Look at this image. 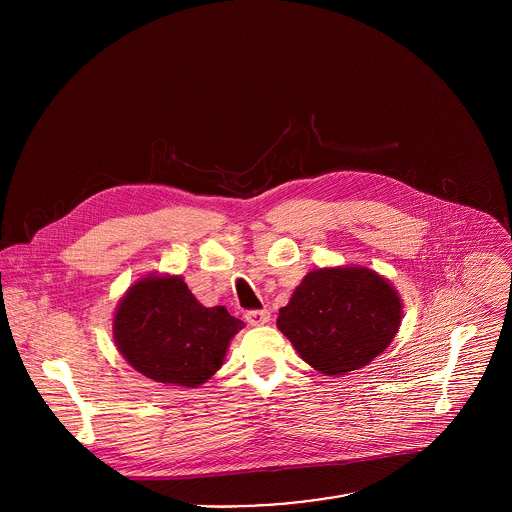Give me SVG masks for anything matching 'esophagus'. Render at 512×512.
Here are the masks:
<instances>
[{"mask_svg":"<svg viewBox=\"0 0 512 512\" xmlns=\"http://www.w3.org/2000/svg\"><path fill=\"white\" fill-rule=\"evenodd\" d=\"M244 317H246L248 325L258 327V325H266L270 321V311L268 309H252V311H246Z\"/></svg>","mask_w":512,"mask_h":512,"instance_id":"1","label":"esophagus"}]
</instances>
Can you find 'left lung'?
Returning a JSON list of instances; mask_svg holds the SVG:
<instances>
[{"mask_svg":"<svg viewBox=\"0 0 512 512\" xmlns=\"http://www.w3.org/2000/svg\"><path fill=\"white\" fill-rule=\"evenodd\" d=\"M402 301L388 280L361 266L309 272L280 309L278 329L297 355L325 376L378 357L398 333Z\"/></svg>","mask_w":512,"mask_h":512,"instance_id":"obj_1","label":"left lung"}]
</instances>
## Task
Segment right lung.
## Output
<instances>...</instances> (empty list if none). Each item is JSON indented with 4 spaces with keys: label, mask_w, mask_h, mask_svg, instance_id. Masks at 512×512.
Returning a JSON list of instances; mask_svg holds the SVG:
<instances>
[{
    "label": "right lung",
    "mask_w": 512,
    "mask_h": 512,
    "mask_svg": "<svg viewBox=\"0 0 512 512\" xmlns=\"http://www.w3.org/2000/svg\"><path fill=\"white\" fill-rule=\"evenodd\" d=\"M244 327L226 307L201 305L181 276H146L120 299L114 341L147 378L197 388L224 361L230 339Z\"/></svg>",
    "instance_id": "1"
}]
</instances>
